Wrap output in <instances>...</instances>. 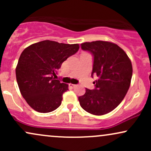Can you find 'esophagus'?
<instances>
[{
	"label": "esophagus",
	"mask_w": 151,
	"mask_h": 151,
	"mask_svg": "<svg viewBox=\"0 0 151 151\" xmlns=\"http://www.w3.org/2000/svg\"><path fill=\"white\" fill-rule=\"evenodd\" d=\"M70 87H72V89H74V88H75L76 86H77V85H76V84H70Z\"/></svg>",
	"instance_id": "1"
}]
</instances>
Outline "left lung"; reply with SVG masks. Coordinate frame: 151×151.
Listing matches in <instances>:
<instances>
[{
  "mask_svg": "<svg viewBox=\"0 0 151 151\" xmlns=\"http://www.w3.org/2000/svg\"><path fill=\"white\" fill-rule=\"evenodd\" d=\"M83 50L93 57V74L98 79L93 81L95 89H86L79 96V104L88 113L104 115L113 111L125 97L131 84L132 64L126 53L116 44L107 41H93L81 44Z\"/></svg>",
  "mask_w": 151,
  "mask_h": 151,
  "instance_id": "left-lung-1",
  "label": "left lung"
}]
</instances>
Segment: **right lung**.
I'll return each mask as SVG.
<instances>
[{
    "label": "right lung",
    "instance_id": "1",
    "mask_svg": "<svg viewBox=\"0 0 151 151\" xmlns=\"http://www.w3.org/2000/svg\"><path fill=\"white\" fill-rule=\"evenodd\" d=\"M79 48V44L44 40L22 51L15 74L20 93L31 108L40 113H48L61 105L68 84L55 79L57 72Z\"/></svg>",
    "mask_w": 151,
    "mask_h": 151
}]
</instances>
